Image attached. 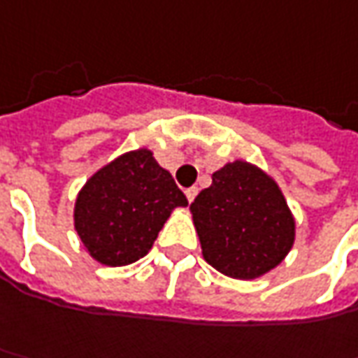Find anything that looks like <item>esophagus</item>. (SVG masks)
Returning a JSON list of instances; mask_svg holds the SVG:
<instances>
[{
    "instance_id": "esophagus-1",
    "label": "esophagus",
    "mask_w": 358,
    "mask_h": 358,
    "mask_svg": "<svg viewBox=\"0 0 358 358\" xmlns=\"http://www.w3.org/2000/svg\"><path fill=\"white\" fill-rule=\"evenodd\" d=\"M198 196V188L196 186H192V188H186V198H188V202H194V198Z\"/></svg>"
}]
</instances>
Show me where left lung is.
I'll return each instance as SVG.
<instances>
[{"label":"left lung","mask_w":358,"mask_h":358,"mask_svg":"<svg viewBox=\"0 0 358 358\" xmlns=\"http://www.w3.org/2000/svg\"><path fill=\"white\" fill-rule=\"evenodd\" d=\"M190 212L203 259L228 278H262L295 241V220L278 182L245 160L216 170Z\"/></svg>","instance_id":"1"}]
</instances>
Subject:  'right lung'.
Listing matches in <instances>:
<instances>
[{"label": "right lung", "instance_id": "right-lung-1", "mask_svg": "<svg viewBox=\"0 0 358 358\" xmlns=\"http://www.w3.org/2000/svg\"><path fill=\"white\" fill-rule=\"evenodd\" d=\"M188 206L172 174L148 148L96 170L75 202V229L99 264L120 267L144 257L174 208Z\"/></svg>", "mask_w": 358, "mask_h": 358}]
</instances>
